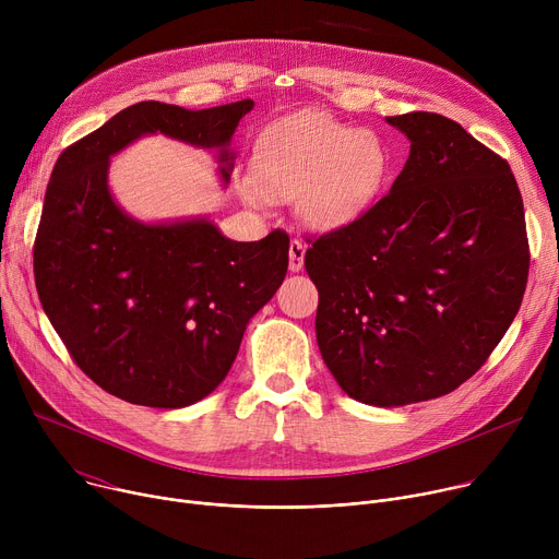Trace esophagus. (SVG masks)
I'll use <instances>...</instances> for the list:
<instances>
[{
  "label": "esophagus",
  "instance_id": "34e87169",
  "mask_svg": "<svg viewBox=\"0 0 559 559\" xmlns=\"http://www.w3.org/2000/svg\"><path fill=\"white\" fill-rule=\"evenodd\" d=\"M306 245H302L298 238L289 242V272H300L302 263H306Z\"/></svg>",
  "mask_w": 559,
  "mask_h": 559
}]
</instances>
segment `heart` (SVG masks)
Returning <instances> with one entry per match:
<instances>
[{
	"label": "heart",
	"instance_id": "b5f03b06",
	"mask_svg": "<svg viewBox=\"0 0 559 559\" xmlns=\"http://www.w3.org/2000/svg\"><path fill=\"white\" fill-rule=\"evenodd\" d=\"M392 169L388 142L325 114H298L272 124L253 154L249 205L296 202L300 221L332 231L361 218L383 191Z\"/></svg>",
	"mask_w": 559,
	"mask_h": 559
}]
</instances>
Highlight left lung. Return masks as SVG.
Segmentation results:
<instances>
[{
    "label": "left lung",
    "mask_w": 559,
    "mask_h": 559,
    "mask_svg": "<svg viewBox=\"0 0 559 559\" xmlns=\"http://www.w3.org/2000/svg\"><path fill=\"white\" fill-rule=\"evenodd\" d=\"M411 140L361 218L319 236L317 343L341 390L396 408L443 396L490 357L528 278L524 202L503 158L439 114L385 118Z\"/></svg>",
    "instance_id": "obj_1"
}]
</instances>
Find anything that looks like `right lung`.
Returning a JSON list of instances; mask_svg holds the SVG:
<instances>
[{
  "label": "right lung",
  "mask_w": 559,
  "mask_h": 559,
  "mask_svg": "<svg viewBox=\"0 0 559 559\" xmlns=\"http://www.w3.org/2000/svg\"><path fill=\"white\" fill-rule=\"evenodd\" d=\"M251 99L191 111L138 103L62 151L33 247L41 308L80 370L109 394L185 408L227 377L249 319L276 294L289 236L236 242L210 218L142 223L109 189V160L163 133L216 151L223 185L231 135Z\"/></svg>",
  "instance_id": "1"
}]
</instances>
